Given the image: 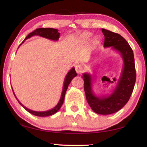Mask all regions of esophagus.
Returning a JSON list of instances; mask_svg holds the SVG:
<instances>
[{
    "instance_id": "1",
    "label": "esophagus",
    "mask_w": 147,
    "mask_h": 147,
    "mask_svg": "<svg viewBox=\"0 0 147 147\" xmlns=\"http://www.w3.org/2000/svg\"><path fill=\"white\" fill-rule=\"evenodd\" d=\"M75 70H76V72L77 73V74H80L83 73V72H84V67H83L82 65L76 64L75 65Z\"/></svg>"
}]
</instances>
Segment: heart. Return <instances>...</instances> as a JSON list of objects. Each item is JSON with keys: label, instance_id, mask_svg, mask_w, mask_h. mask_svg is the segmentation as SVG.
I'll list each match as a JSON object with an SVG mask.
<instances>
[{"label": "heart", "instance_id": "heart-1", "mask_svg": "<svg viewBox=\"0 0 147 147\" xmlns=\"http://www.w3.org/2000/svg\"><path fill=\"white\" fill-rule=\"evenodd\" d=\"M91 35H92V34L91 33H84V38H90V36H91Z\"/></svg>", "mask_w": 147, "mask_h": 147}]
</instances>
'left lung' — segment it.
I'll return each instance as SVG.
<instances>
[{
  "mask_svg": "<svg viewBox=\"0 0 147 147\" xmlns=\"http://www.w3.org/2000/svg\"><path fill=\"white\" fill-rule=\"evenodd\" d=\"M101 31L105 36L104 47H112L121 55L123 60V67L118 84L111 94L98 97L92 91L91 75L84 73L82 77L89 105L96 113L106 115L116 113L128 102L134 89L136 73L134 53L126 40L118 33L105 29H101Z\"/></svg>",
  "mask_w": 147,
  "mask_h": 147,
  "instance_id": "8db88e82",
  "label": "left lung"
}]
</instances>
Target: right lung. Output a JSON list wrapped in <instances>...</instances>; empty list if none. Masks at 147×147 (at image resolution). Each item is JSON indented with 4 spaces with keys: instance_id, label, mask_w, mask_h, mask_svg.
<instances>
[{
    "instance_id": "obj_1",
    "label": "right lung",
    "mask_w": 147,
    "mask_h": 147,
    "mask_svg": "<svg viewBox=\"0 0 147 147\" xmlns=\"http://www.w3.org/2000/svg\"><path fill=\"white\" fill-rule=\"evenodd\" d=\"M58 29H53V28H38V29H35V30L33 31L32 33H29L28 35L26 37L25 40H27L28 38H31V36H34V35H38V36H40L42 37H44V38L52 40L57 41L58 39H59V37H60V33H58ZM24 41L25 40H24L22 43H21V44H22V43H24ZM76 75H77V74L75 71V69H74V67L72 68L71 70L68 72V73L67 74V75H66L65 80H64V84H63V90H62V94H61L60 101H58V104L54 108L51 109V110L47 111L37 112V111H34L30 110V109L26 108V107L24 106L18 100L17 97H16L14 92H13V94H14V95H15V98H17V100H18V103H19L20 105L26 109V111H28L29 113H31L32 114H33V115L36 116L46 117L48 116L53 115V114H55L56 113H57V112L59 111V109L61 108V107H62V104L63 103V101H64L65 94V92L67 91V88H68L69 85L70 84L71 80H73L74 77L76 76Z\"/></svg>"
}]
</instances>
